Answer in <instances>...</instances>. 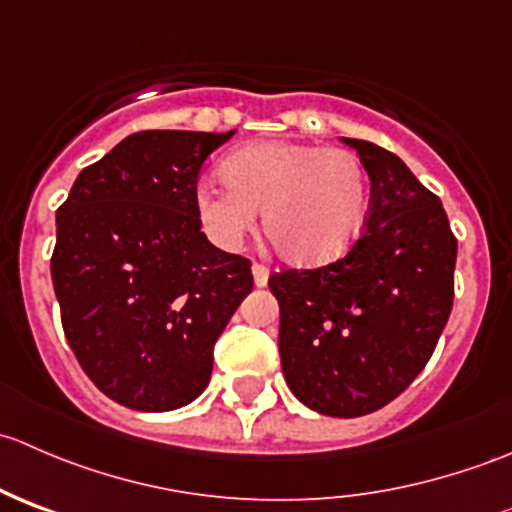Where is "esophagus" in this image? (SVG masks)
Listing matches in <instances>:
<instances>
[{
  "label": "esophagus",
  "mask_w": 512,
  "mask_h": 512,
  "mask_svg": "<svg viewBox=\"0 0 512 512\" xmlns=\"http://www.w3.org/2000/svg\"><path fill=\"white\" fill-rule=\"evenodd\" d=\"M252 280H255V287H265L267 280H270V270L265 265H252Z\"/></svg>",
  "instance_id": "34e87169"
}]
</instances>
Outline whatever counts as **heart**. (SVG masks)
<instances>
[{
	"instance_id": "1",
	"label": "heart",
	"mask_w": 512,
	"mask_h": 512,
	"mask_svg": "<svg viewBox=\"0 0 512 512\" xmlns=\"http://www.w3.org/2000/svg\"><path fill=\"white\" fill-rule=\"evenodd\" d=\"M223 183L195 190V210L215 245L235 250L255 227L277 255L297 267L339 260L359 237L369 208V180L361 160L344 148L262 141L223 160Z\"/></svg>"
}]
</instances>
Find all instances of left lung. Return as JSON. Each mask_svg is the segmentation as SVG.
I'll list each match as a JSON object with an SVG mask.
<instances>
[{"label": "left lung", "mask_w": 512, "mask_h": 512, "mask_svg": "<svg viewBox=\"0 0 512 512\" xmlns=\"http://www.w3.org/2000/svg\"><path fill=\"white\" fill-rule=\"evenodd\" d=\"M371 180L366 230L342 260L270 277L282 374L307 409L356 418L421 374L453 307L458 242L441 200L394 153L342 138Z\"/></svg>", "instance_id": "8db88e82"}]
</instances>
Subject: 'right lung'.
Here are the masks:
<instances>
[{
  "instance_id": "1",
  "label": "right lung",
  "mask_w": 512,
  "mask_h": 512,
  "mask_svg": "<svg viewBox=\"0 0 512 512\" xmlns=\"http://www.w3.org/2000/svg\"><path fill=\"white\" fill-rule=\"evenodd\" d=\"M232 136L133 133L81 170L56 210L64 334L86 376L133 411L198 399L215 342L252 292L250 260L218 250L195 210L200 165Z\"/></svg>"
}]
</instances>
